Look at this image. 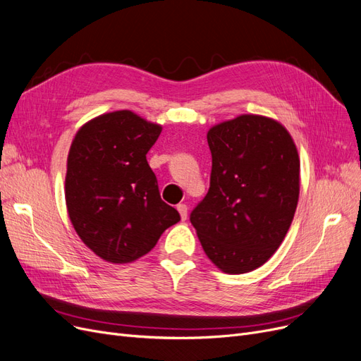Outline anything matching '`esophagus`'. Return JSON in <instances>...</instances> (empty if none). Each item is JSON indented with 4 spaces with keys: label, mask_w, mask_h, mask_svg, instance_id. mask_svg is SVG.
Segmentation results:
<instances>
[{
    "label": "esophagus",
    "mask_w": 361,
    "mask_h": 361,
    "mask_svg": "<svg viewBox=\"0 0 361 361\" xmlns=\"http://www.w3.org/2000/svg\"><path fill=\"white\" fill-rule=\"evenodd\" d=\"M178 211H179V214H180L182 221L187 220V216H188V206L180 203V204H178Z\"/></svg>",
    "instance_id": "34e87169"
}]
</instances>
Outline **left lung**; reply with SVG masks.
Returning <instances> with one entry per match:
<instances>
[{
    "label": "left lung",
    "instance_id": "1",
    "mask_svg": "<svg viewBox=\"0 0 361 361\" xmlns=\"http://www.w3.org/2000/svg\"><path fill=\"white\" fill-rule=\"evenodd\" d=\"M211 187L191 212L206 256L227 274L268 262L281 245L300 197V157L277 120L241 114L207 130Z\"/></svg>",
    "mask_w": 361,
    "mask_h": 361
}]
</instances>
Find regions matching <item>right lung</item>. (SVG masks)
I'll list each match as a JSON object with an SVG mask.
<instances>
[{"mask_svg": "<svg viewBox=\"0 0 361 361\" xmlns=\"http://www.w3.org/2000/svg\"><path fill=\"white\" fill-rule=\"evenodd\" d=\"M162 126L134 111L97 116L75 134L64 195L81 241L110 264L147 255L166 228L180 220L161 200L146 155Z\"/></svg>", "mask_w": 361, "mask_h": 361, "instance_id": "obj_1", "label": "right lung"}]
</instances>
